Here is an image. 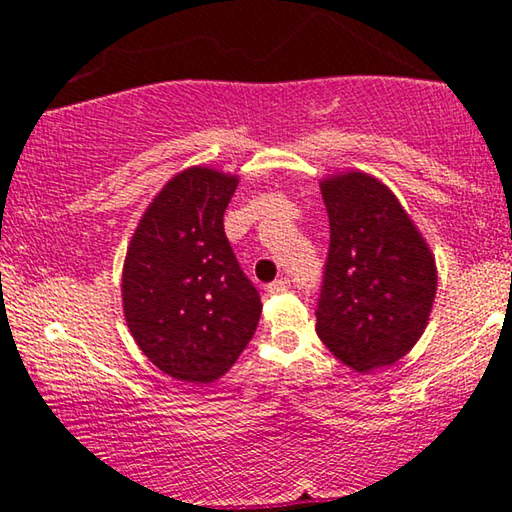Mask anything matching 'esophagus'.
I'll list each match as a JSON object with an SVG mask.
<instances>
[{"mask_svg": "<svg viewBox=\"0 0 512 512\" xmlns=\"http://www.w3.org/2000/svg\"><path fill=\"white\" fill-rule=\"evenodd\" d=\"M289 287H291V282L287 280V277H280V280H275V282L268 284L266 291L271 293V296H277V293H284Z\"/></svg>", "mask_w": 512, "mask_h": 512, "instance_id": "34e87169", "label": "esophagus"}]
</instances>
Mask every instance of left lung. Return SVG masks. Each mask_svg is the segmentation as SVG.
Returning <instances> with one entry per match:
<instances>
[{
    "label": "left lung",
    "mask_w": 512,
    "mask_h": 512,
    "mask_svg": "<svg viewBox=\"0 0 512 512\" xmlns=\"http://www.w3.org/2000/svg\"><path fill=\"white\" fill-rule=\"evenodd\" d=\"M329 253L316 309L327 350L357 372L391 366L427 327L438 273L395 194L363 171L320 183Z\"/></svg>",
    "instance_id": "left-lung-1"
}]
</instances>
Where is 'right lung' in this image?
Segmentation results:
<instances>
[{
	"label": "right lung",
	"instance_id": "obj_1",
	"mask_svg": "<svg viewBox=\"0 0 512 512\" xmlns=\"http://www.w3.org/2000/svg\"><path fill=\"white\" fill-rule=\"evenodd\" d=\"M239 185L189 167L146 207L128 246L121 298L135 343L169 377L210 384L253 339L262 300L223 230Z\"/></svg>",
	"mask_w": 512,
	"mask_h": 512
}]
</instances>
